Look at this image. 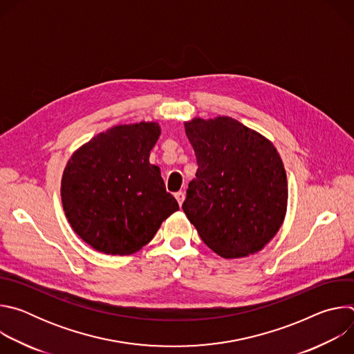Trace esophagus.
<instances>
[{"label": "esophagus", "instance_id": "obj_1", "mask_svg": "<svg viewBox=\"0 0 354 354\" xmlns=\"http://www.w3.org/2000/svg\"><path fill=\"white\" fill-rule=\"evenodd\" d=\"M175 197H176V200H178L179 206H182L183 200H185V192H176V193H175Z\"/></svg>", "mask_w": 354, "mask_h": 354}]
</instances>
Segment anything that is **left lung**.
Returning a JSON list of instances; mask_svg holds the SVG:
<instances>
[{"label":"left lung","instance_id":"1","mask_svg":"<svg viewBox=\"0 0 354 354\" xmlns=\"http://www.w3.org/2000/svg\"><path fill=\"white\" fill-rule=\"evenodd\" d=\"M197 171L182 205L217 255L243 258L277 234L286 216L287 176L274 145L228 116L185 123Z\"/></svg>","mask_w":354,"mask_h":354}]
</instances>
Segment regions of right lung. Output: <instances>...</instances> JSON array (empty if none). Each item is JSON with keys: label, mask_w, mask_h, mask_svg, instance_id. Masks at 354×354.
<instances>
[{"label": "right lung", "mask_w": 354, "mask_h": 354, "mask_svg": "<svg viewBox=\"0 0 354 354\" xmlns=\"http://www.w3.org/2000/svg\"><path fill=\"white\" fill-rule=\"evenodd\" d=\"M157 123L115 126L77 149L62 179L66 217L75 234L108 255H130L179 210L149 151Z\"/></svg>", "instance_id": "1"}]
</instances>
